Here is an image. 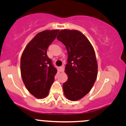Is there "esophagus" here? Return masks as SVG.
<instances>
[{
    "mask_svg": "<svg viewBox=\"0 0 126 126\" xmlns=\"http://www.w3.org/2000/svg\"><path fill=\"white\" fill-rule=\"evenodd\" d=\"M60 72H64V67H63V66H62V67H60Z\"/></svg>",
    "mask_w": 126,
    "mask_h": 126,
    "instance_id": "1",
    "label": "esophagus"
}]
</instances>
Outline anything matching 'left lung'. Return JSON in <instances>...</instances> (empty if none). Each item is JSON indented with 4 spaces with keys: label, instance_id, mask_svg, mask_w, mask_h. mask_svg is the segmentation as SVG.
<instances>
[{
    "label": "left lung",
    "instance_id": "1",
    "mask_svg": "<svg viewBox=\"0 0 126 126\" xmlns=\"http://www.w3.org/2000/svg\"><path fill=\"white\" fill-rule=\"evenodd\" d=\"M67 49L65 73L68 79L63 85L64 94L70 101L85 96L94 86L98 74V64L92 44L77 30H62L57 37Z\"/></svg>",
    "mask_w": 126,
    "mask_h": 126
}]
</instances>
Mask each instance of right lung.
Returning <instances> with one entry per match:
<instances>
[{"label":"right lung","instance_id":"obj_1","mask_svg":"<svg viewBox=\"0 0 126 126\" xmlns=\"http://www.w3.org/2000/svg\"><path fill=\"white\" fill-rule=\"evenodd\" d=\"M59 32V30H45L38 33L22 54V80L26 88L35 98L46 97L54 80L57 70L47 56V50Z\"/></svg>","mask_w":126,"mask_h":126}]
</instances>
